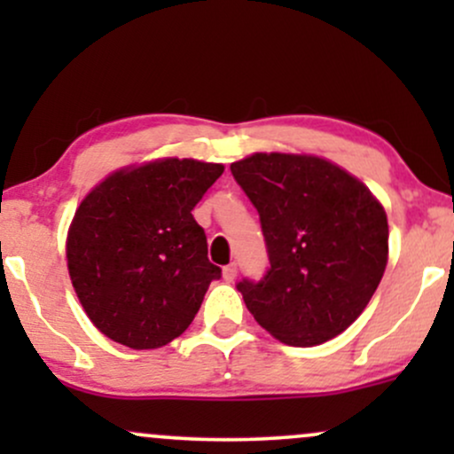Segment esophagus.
<instances>
[{
  "mask_svg": "<svg viewBox=\"0 0 454 454\" xmlns=\"http://www.w3.org/2000/svg\"><path fill=\"white\" fill-rule=\"evenodd\" d=\"M222 275L226 281H234V278H237V264L232 262V264H228V267H223Z\"/></svg>",
  "mask_w": 454,
  "mask_h": 454,
  "instance_id": "34e87169",
  "label": "esophagus"
}]
</instances>
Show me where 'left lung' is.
Masks as SVG:
<instances>
[{
    "label": "left lung",
    "mask_w": 454,
    "mask_h": 454,
    "mask_svg": "<svg viewBox=\"0 0 454 454\" xmlns=\"http://www.w3.org/2000/svg\"><path fill=\"white\" fill-rule=\"evenodd\" d=\"M231 173L256 207L270 267L237 290L288 346H320L363 314L388 260L382 205L356 176L314 155L254 153Z\"/></svg>",
    "instance_id": "obj_1"
}]
</instances>
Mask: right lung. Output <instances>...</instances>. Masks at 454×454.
Wrapping results in <instances>:
<instances>
[{"instance_id": "right-lung-1", "label": "right lung", "mask_w": 454, "mask_h": 454, "mask_svg": "<svg viewBox=\"0 0 454 454\" xmlns=\"http://www.w3.org/2000/svg\"><path fill=\"white\" fill-rule=\"evenodd\" d=\"M222 173V164L155 160L113 173L81 202L67 231V270L108 340L153 350L192 325L222 278L192 211Z\"/></svg>"}]
</instances>
